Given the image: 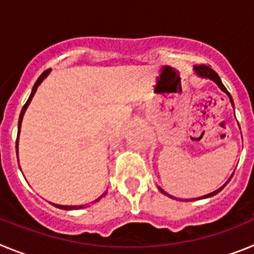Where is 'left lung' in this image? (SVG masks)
I'll return each instance as SVG.
<instances>
[{
	"label": "left lung",
	"instance_id": "1",
	"mask_svg": "<svg viewBox=\"0 0 254 254\" xmlns=\"http://www.w3.org/2000/svg\"><path fill=\"white\" fill-rule=\"evenodd\" d=\"M194 72H196V75H198L199 77H205V78H210V80H212V81H214L215 84H216L217 86H219L220 89H221V90L224 91V93H225V94H228L229 99H230V102H232V105H233V107H234V102H233V98H232V95H230V94H229V91L226 90V87L224 86V84H223V82H221V80H220L219 75H217V73L215 72L214 69L211 68L210 66H206V64H198V66H194ZM232 177H233V176H232ZM232 177H230V178H229V181H230V179H232ZM229 181L226 182L225 185H224V186H221V187H220L219 190H214V192H211V193H208V194H205V196H202V197H198V198H193V199H199V198H207V197H212V196H215V194H217V193H219L220 190H223V188L225 187L226 185H228V183H229ZM159 190H161V193H164V194H167V196L172 197V196H170V194H168L167 192H165V190H161L160 187H159ZM187 201H188V199H187Z\"/></svg>",
	"mask_w": 254,
	"mask_h": 254
}]
</instances>
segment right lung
Masks as SVG:
<instances>
[{
  "instance_id": "1",
  "label": "right lung",
  "mask_w": 254,
  "mask_h": 254,
  "mask_svg": "<svg viewBox=\"0 0 254 254\" xmlns=\"http://www.w3.org/2000/svg\"><path fill=\"white\" fill-rule=\"evenodd\" d=\"M49 72H51V69H47V71H44V72L42 73V75H40L39 77H38L37 82H35L34 86H33V90H31V94H30V96H29L28 102H26V103H25V105H24V107H22L21 113H20V118H19V127H17V129H19V131H17V140H16V154H17V145H19V133H20V128H21L22 117H24V114H25L26 108H28V105L30 104L31 99H33V96H34V94H35V91H37L38 86H39L40 82L43 81L44 78H46L47 76H48V73H49ZM17 158H19V156H17ZM17 161H19V159H17ZM105 194H107V192H104V193H103L102 196L99 197V198H96L93 203L98 202V201H99V199L102 198V197H104ZM52 205L56 206V207H58V208H62V210H80V208H85V207H87V205H80V206H64V205H57V203H52Z\"/></svg>"
}]
</instances>
